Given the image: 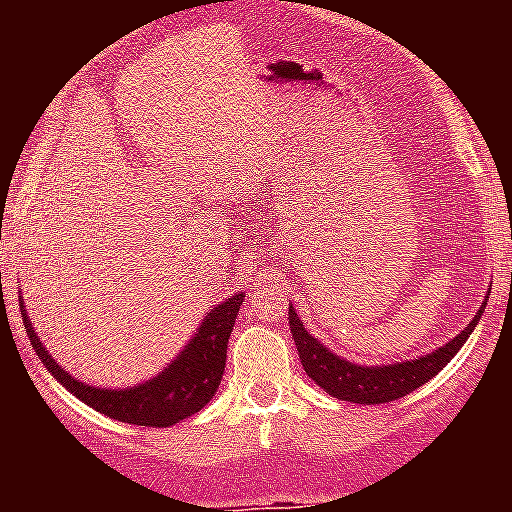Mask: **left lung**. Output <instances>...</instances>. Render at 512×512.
I'll use <instances>...</instances> for the list:
<instances>
[{"instance_id":"left-lung-1","label":"left lung","mask_w":512,"mask_h":512,"mask_svg":"<svg viewBox=\"0 0 512 512\" xmlns=\"http://www.w3.org/2000/svg\"><path fill=\"white\" fill-rule=\"evenodd\" d=\"M485 305L487 302H482V307H479L467 328L456 333L449 343H443L441 348L431 351V354L415 356L410 361H392V364L377 366L354 364V361L333 354L312 333H307L292 305H289V330H292L297 354H300L307 377L318 387H323L330 397L359 402V405H382V402L410 395L413 390L423 387L428 379L436 377L443 366L459 354V348L467 343V338L472 336V330L477 328V320L485 312Z\"/></svg>"}]
</instances>
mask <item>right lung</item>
Segmentation results:
<instances>
[{
    "instance_id": "obj_1",
    "label": "right lung",
    "mask_w": 512,
    "mask_h": 512,
    "mask_svg": "<svg viewBox=\"0 0 512 512\" xmlns=\"http://www.w3.org/2000/svg\"><path fill=\"white\" fill-rule=\"evenodd\" d=\"M243 292L228 297L225 302L212 307L200 323L197 333L187 341V346L174 356L158 374L135 387H92L81 382L79 377L69 374L45 351L43 341L33 328V320L27 318L25 300L20 297L22 323H25L27 338L33 343L35 354L40 356L43 366L58 382L79 397L84 405L94 408L107 418L122 420V423L148 425V428H166L189 415L200 413L207 402L215 397L220 379L225 372V354H228V338L235 325V315L241 310Z\"/></svg>"
}]
</instances>
